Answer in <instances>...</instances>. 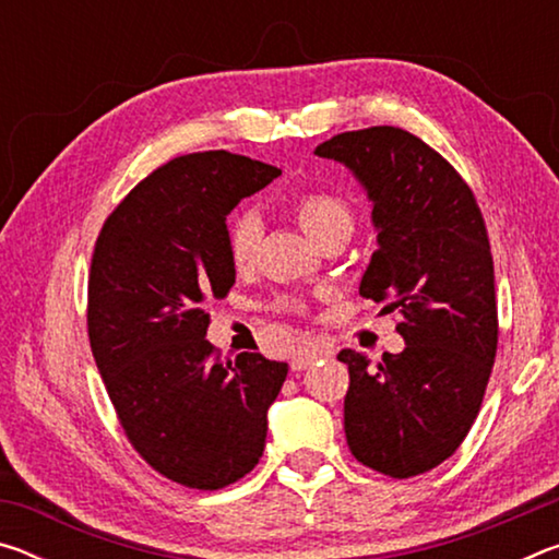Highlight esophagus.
Instances as JSON below:
<instances>
[{
  "instance_id": "obj_1",
  "label": "esophagus",
  "mask_w": 559,
  "mask_h": 559,
  "mask_svg": "<svg viewBox=\"0 0 559 559\" xmlns=\"http://www.w3.org/2000/svg\"><path fill=\"white\" fill-rule=\"evenodd\" d=\"M330 353L328 349H323V347H298L296 353H293V357H290V367H293V372H302L306 370V367H310L313 362H318L320 357H328Z\"/></svg>"
}]
</instances>
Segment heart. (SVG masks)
Segmentation results:
<instances>
[{
	"label": "heart",
	"instance_id": "heart-1",
	"mask_svg": "<svg viewBox=\"0 0 559 559\" xmlns=\"http://www.w3.org/2000/svg\"><path fill=\"white\" fill-rule=\"evenodd\" d=\"M293 214L300 224V229L306 231L316 243L323 236L333 231H353V212L349 206L335 194L328 192H308L298 197L293 202ZM261 236V222L257 214L243 212L236 214L226 229V251L236 269H246L253 261Z\"/></svg>",
	"mask_w": 559,
	"mask_h": 559
}]
</instances>
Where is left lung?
<instances>
[{
    "label": "left lung",
    "instance_id": "obj_1",
    "mask_svg": "<svg viewBox=\"0 0 559 559\" xmlns=\"http://www.w3.org/2000/svg\"><path fill=\"white\" fill-rule=\"evenodd\" d=\"M345 165L372 206L377 251L359 293L400 313V355L343 349L345 437L353 456L392 478L427 473L466 439L498 347L496 276L468 185L412 132L380 126L316 147Z\"/></svg>",
    "mask_w": 559,
    "mask_h": 559
}]
</instances>
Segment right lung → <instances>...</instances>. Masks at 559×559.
Wrapping results in <instances>:
<instances>
[{
	"instance_id": "1",
	"label": "right lung",
	"mask_w": 559,
	"mask_h": 559,
	"mask_svg": "<svg viewBox=\"0 0 559 559\" xmlns=\"http://www.w3.org/2000/svg\"><path fill=\"white\" fill-rule=\"evenodd\" d=\"M278 167L226 150L155 169L103 224L88 278V337L132 447L177 484L216 490L257 466L288 365L214 357L202 302L236 269L226 216Z\"/></svg>"
}]
</instances>
